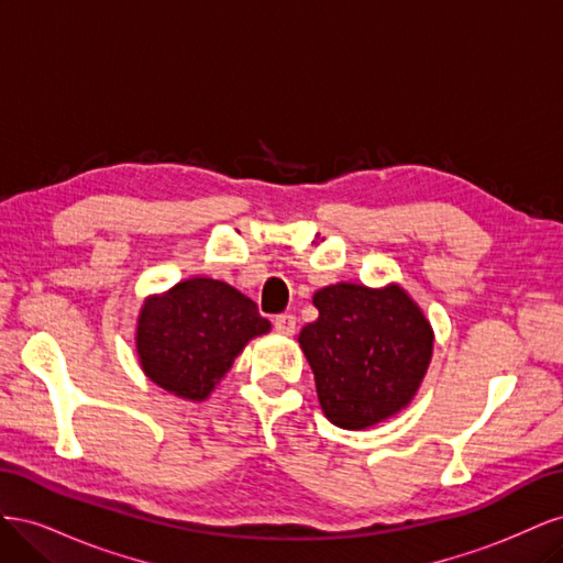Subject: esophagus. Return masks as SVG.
<instances>
[{
    "instance_id": "esophagus-1",
    "label": "esophagus",
    "mask_w": 563,
    "mask_h": 563,
    "mask_svg": "<svg viewBox=\"0 0 563 563\" xmlns=\"http://www.w3.org/2000/svg\"><path fill=\"white\" fill-rule=\"evenodd\" d=\"M272 323H275V331L282 333V335H294V331H296V317L294 314H277Z\"/></svg>"
}]
</instances>
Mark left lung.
<instances>
[{
  "instance_id": "1",
  "label": "left lung",
  "mask_w": 563,
  "mask_h": 563,
  "mask_svg": "<svg viewBox=\"0 0 563 563\" xmlns=\"http://www.w3.org/2000/svg\"><path fill=\"white\" fill-rule=\"evenodd\" d=\"M298 343L314 373L321 411L343 430H366L411 404L428 373L434 333L399 284H333Z\"/></svg>"
}]
</instances>
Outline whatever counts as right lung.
<instances>
[{"instance_id": "add662e5", "label": "right lung", "mask_w": 563, "mask_h": 563, "mask_svg": "<svg viewBox=\"0 0 563 563\" xmlns=\"http://www.w3.org/2000/svg\"><path fill=\"white\" fill-rule=\"evenodd\" d=\"M267 331L269 321L251 298L225 282L195 277L145 300L135 350L152 383L203 401L249 340Z\"/></svg>"}]
</instances>
